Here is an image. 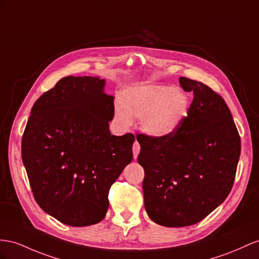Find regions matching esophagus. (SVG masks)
Returning <instances> with one entry per match:
<instances>
[{"label": "esophagus", "mask_w": 259, "mask_h": 259, "mask_svg": "<svg viewBox=\"0 0 259 259\" xmlns=\"http://www.w3.org/2000/svg\"><path fill=\"white\" fill-rule=\"evenodd\" d=\"M132 152H134V158L136 160V158L138 157L139 152H140V144L138 143V141H136L134 143V147H132Z\"/></svg>", "instance_id": "1"}]
</instances>
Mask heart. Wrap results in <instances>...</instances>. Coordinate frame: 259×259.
<instances>
[{
    "label": "heart",
    "instance_id": "heart-1",
    "mask_svg": "<svg viewBox=\"0 0 259 259\" xmlns=\"http://www.w3.org/2000/svg\"><path fill=\"white\" fill-rule=\"evenodd\" d=\"M189 101L171 85L142 84L125 91L116 104V118L123 127L140 118L141 128L152 137H167L186 118Z\"/></svg>",
    "mask_w": 259,
    "mask_h": 259
}]
</instances>
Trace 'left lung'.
<instances>
[{
    "label": "left lung",
    "mask_w": 259,
    "mask_h": 259,
    "mask_svg": "<svg viewBox=\"0 0 259 259\" xmlns=\"http://www.w3.org/2000/svg\"><path fill=\"white\" fill-rule=\"evenodd\" d=\"M180 82L194 99L178 129L167 137L137 136L145 210L168 228L196 224L225 200L241 154V138L223 97L196 79L182 76Z\"/></svg>",
    "instance_id": "8db88e82"
}]
</instances>
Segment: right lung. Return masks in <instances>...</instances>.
Listing matches in <instances>:
<instances>
[{
	"mask_svg": "<svg viewBox=\"0 0 259 259\" xmlns=\"http://www.w3.org/2000/svg\"><path fill=\"white\" fill-rule=\"evenodd\" d=\"M105 79L66 76L32 106L22 160L35 200L71 227L101 222L111 185L132 161L135 136H112L114 97Z\"/></svg>",
	"mask_w": 259,
	"mask_h": 259,
	"instance_id": "1",
	"label": "right lung"
}]
</instances>
